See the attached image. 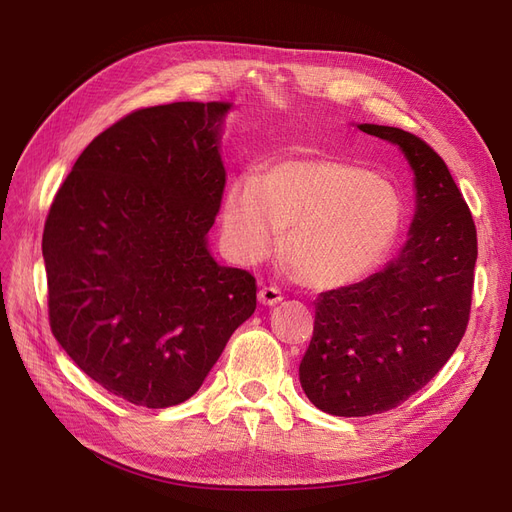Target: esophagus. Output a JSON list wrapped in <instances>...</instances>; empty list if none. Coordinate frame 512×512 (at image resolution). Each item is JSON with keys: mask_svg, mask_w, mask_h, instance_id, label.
Returning a JSON list of instances; mask_svg holds the SVG:
<instances>
[{"mask_svg": "<svg viewBox=\"0 0 512 512\" xmlns=\"http://www.w3.org/2000/svg\"><path fill=\"white\" fill-rule=\"evenodd\" d=\"M258 301L262 303V305H277L282 301V292L277 290V288H273V286H265V288H260V292H258Z\"/></svg>", "mask_w": 512, "mask_h": 512, "instance_id": "obj_1", "label": "esophagus"}]
</instances>
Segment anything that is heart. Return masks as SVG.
<instances>
[{
  "label": "heart",
  "instance_id": "obj_1",
  "mask_svg": "<svg viewBox=\"0 0 512 512\" xmlns=\"http://www.w3.org/2000/svg\"><path fill=\"white\" fill-rule=\"evenodd\" d=\"M404 198L367 168L333 156H297L230 181L220 207L222 241L239 265L267 258L284 235L292 275L309 288L361 282L389 256Z\"/></svg>",
  "mask_w": 512,
  "mask_h": 512
}]
</instances>
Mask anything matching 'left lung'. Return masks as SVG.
<instances>
[{
    "mask_svg": "<svg viewBox=\"0 0 512 512\" xmlns=\"http://www.w3.org/2000/svg\"><path fill=\"white\" fill-rule=\"evenodd\" d=\"M395 145L414 175L408 241L378 273L322 292L299 365L312 404L335 416L397 408L438 374L468 327L476 228L444 160L421 138L356 123Z\"/></svg>",
    "mask_w": 512,
    "mask_h": 512,
    "instance_id": "left-lung-1",
    "label": "left lung"
}]
</instances>
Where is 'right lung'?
<instances>
[{
    "instance_id": "right-lung-1",
    "label": "right lung",
    "mask_w": 512,
    "mask_h": 512,
    "mask_svg": "<svg viewBox=\"0 0 512 512\" xmlns=\"http://www.w3.org/2000/svg\"><path fill=\"white\" fill-rule=\"evenodd\" d=\"M230 102L136 111L87 145L44 224L51 331L102 389L145 408L190 399L256 309V280L222 267Z\"/></svg>"
}]
</instances>
